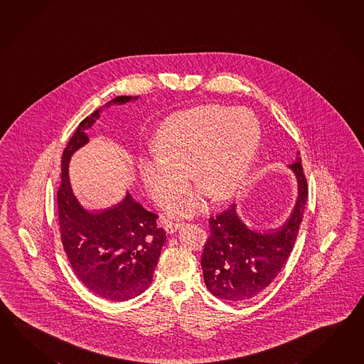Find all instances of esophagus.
<instances>
[{
    "label": "esophagus",
    "instance_id": "esophagus-1",
    "mask_svg": "<svg viewBox=\"0 0 364 364\" xmlns=\"http://www.w3.org/2000/svg\"><path fill=\"white\" fill-rule=\"evenodd\" d=\"M180 227H183V223L167 222V223H166V226H164V230H166V232H167V234H173V232H176L178 230H180Z\"/></svg>",
    "mask_w": 364,
    "mask_h": 364
}]
</instances>
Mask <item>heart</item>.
Masks as SVG:
<instances>
[{
	"label": "heart",
	"mask_w": 364,
	"mask_h": 364,
	"mask_svg": "<svg viewBox=\"0 0 364 364\" xmlns=\"http://www.w3.org/2000/svg\"><path fill=\"white\" fill-rule=\"evenodd\" d=\"M261 129L245 108L208 105L178 113L155 136V149L139 156L146 191L159 205L186 189L191 170L200 186L167 202L172 217L206 209L208 198L227 201L240 191L259 150Z\"/></svg>",
	"instance_id": "obj_1"
}]
</instances>
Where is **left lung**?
Masks as SVG:
<instances>
[{
	"instance_id": "obj_1",
	"label": "left lung",
	"mask_w": 364,
	"mask_h": 364,
	"mask_svg": "<svg viewBox=\"0 0 364 364\" xmlns=\"http://www.w3.org/2000/svg\"><path fill=\"white\" fill-rule=\"evenodd\" d=\"M298 181V198L289 219L272 231H256L237 215L236 205L209 219L210 236L202 253L206 287L227 301L251 299L282 270L299 232L307 203V178L301 158L289 166Z\"/></svg>"
}]
</instances>
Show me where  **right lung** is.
Wrapping results in <instances>:
<instances>
[{"label":"right lung","instance_id":"add662e5","mask_svg":"<svg viewBox=\"0 0 364 364\" xmlns=\"http://www.w3.org/2000/svg\"><path fill=\"white\" fill-rule=\"evenodd\" d=\"M138 97H117L111 105H125ZM102 107L83 119L65 147L61 184L57 191L61 242L74 273L91 292L112 301L133 299L153 282V274L166 242L158 215L134 201L127 192L120 203L100 213H90L75 198L69 162L89 142L87 130L100 116Z\"/></svg>","mask_w":364,"mask_h":364}]
</instances>
